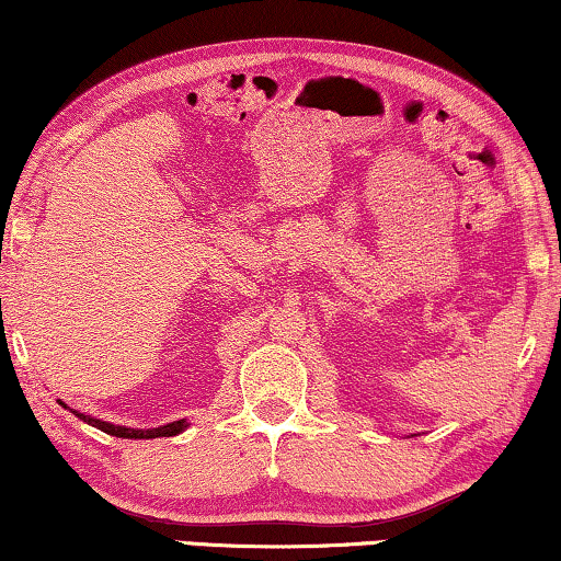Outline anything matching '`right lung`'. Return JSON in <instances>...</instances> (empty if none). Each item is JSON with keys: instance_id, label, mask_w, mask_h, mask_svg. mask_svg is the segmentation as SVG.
I'll return each mask as SVG.
<instances>
[{"instance_id": "1", "label": "right lung", "mask_w": 561, "mask_h": 561, "mask_svg": "<svg viewBox=\"0 0 561 561\" xmlns=\"http://www.w3.org/2000/svg\"><path fill=\"white\" fill-rule=\"evenodd\" d=\"M57 403L65 405L62 400H57ZM67 408V405H65ZM72 411V408H70ZM72 415H78L82 423L93 425V428L107 433V436H115V438H161V436H179L188 428V421L186 417H181V421H173V423H165V425H158V428H128V425H115V423H107V421H100L95 415H85L80 411H72Z\"/></svg>"}]
</instances>
